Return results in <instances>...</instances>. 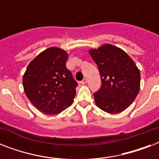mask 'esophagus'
I'll return each instance as SVG.
<instances>
[{
  "mask_svg": "<svg viewBox=\"0 0 159 159\" xmlns=\"http://www.w3.org/2000/svg\"><path fill=\"white\" fill-rule=\"evenodd\" d=\"M87 82V79H86V78H84V79L82 80V81H81V84L84 85V84H86Z\"/></svg>",
  "mask_w": 159,
  "mask_h": 159,
  "instance_id": "esophagus-1",
  "label": "esophagus"
}]
</instances>
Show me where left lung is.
Returning a JSON list of instances; mask_svg holds the SVG:
<instances>
[{
	"label": "left lung",
	"instance_id": "left-lung-1",
	"mask_svg": "<svg viewBox=\"0 0 159 159\" xmlns=\"http://www.w3.org/2000/svg\"><path fill=\"white\" fill-rule=\"evenodd\" d=\"M89 53L102 78V87L93 94L96 105L107 113L122 112L138 95L139 70L125 51L111 44L90 49Z\"/></svg>",
	"mask_w": 159,
	"mask_h": 159
}]
</instances>
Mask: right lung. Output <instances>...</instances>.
Listing matches in <instances>:
<instances>
[{"label": "right lung", "mask_w": 159, "mask_h": 159, "mask_svg": "<svg viewBox=\"0 0 159 159\" xmlns=\"http://www.w3.org/2000/svg\"><path fill=\"white\" fill-rule=\"evenodd\" d=\"M68 55L52 47L32 60L23 77V87L31 103L42 113L56 115L72 104L77 82L66 67Z\"/></svg>", "instance_id": "obj_1"}]
</instances>
